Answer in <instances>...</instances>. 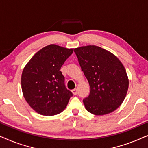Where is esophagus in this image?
Listing matches in <instances>:
<instances>
[{"mask_svg": "<svg viewBox=\"0 0 148 148\" xmlns=\"http://www.w3.org/2000/svg\"><path fill=\"white\" fill-rule=\"evenodd\" d=\"M72 92L73 94V95H77V89H74V90H72Z\"/></svg>", "mask_w": 148, "mask_h": 148, "instance_id": "34e87169", "label": "esophagus"}]
</instances>
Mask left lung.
Here are the masks:
<instances>
[{
  "mask_svg": "<svg viewBox=\"0 0 148 148\" xmlns=\"http://www.w3.org/2000/svg\"><path fill=\"white\" fill-rule=\"evenodd\" d=\"M79 64L90 87L83 102L86 110L95 115H104L119 108L126 97L129 79L118 58L96 46L75 48Z\"/></svg>",
  "mask_w": 148,
  "mask_h": 148,
  "instance_id": "left-lung-1",
  "label": "left lung"
}]
</instances>
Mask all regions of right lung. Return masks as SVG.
<instances>
[{"instance_id": "obj_1", "label": "right lung", "mask_w": 148, "mask_h": 148, "mask_svg": "<svg viewBox=\"0 0 148 148\" xmlns=\"http://www.w3.org/2000/svg\"><path fill=\"white\" fill-rule=\"evenodd\" d=\"M73 48L50 44L34 54L24 67L21 89L28 104L38 114L53 116L62 112L73 96L64 86L60 68Z\"/></svg>"}]
</instances>
